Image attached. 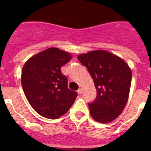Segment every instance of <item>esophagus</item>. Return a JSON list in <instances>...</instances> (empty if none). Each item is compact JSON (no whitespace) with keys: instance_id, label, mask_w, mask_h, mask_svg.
<instances>
[{"instance_id":"34e87169","label":"esophagus","mask_w":151,"mask_h":151,"mask_svg":"<svg viewBox=\"0 0 151 151\" xmlns=\"http://www.w3.org/2000/svg\"><path fill=\"white\" fill-rule=\"evenodd\" d=\"M77 92H78V93H79V94H80V95H81V94L83 93V88H80V89H79L78 91H77Z\"/></svg>"}]
</instances>
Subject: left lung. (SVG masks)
<instances>
[{"instance_id":"1","label":"left lung","mask_w":151,"mask_h":151,"mask_svg":"<svg viewBox=\"0 0 151 151\" xmlns=\"http://www.w3.org/2000/svg\"><path fill=\"white\" fill-rule=\"evenodd\" d=\"M91 74L97 91L89 104L96 121L108 123L116 119L126 106L130 92L132 70L126 61L106 50H96L77 56Z\"/></svg>"}]
</instances>
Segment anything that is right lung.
<instances>
[{
    "instance_id": "right-lung-1",
    "label": "right lung",
    "mask_w": 151,
    "mask_h": 151,
    "mask_svg": "<svg viewBox=\"0 0 151 151\" xmlns=\"http://www.w3.org/2000/svg\"><path fill=\"white\" fill-rule=\"evenodd\" d=\"M72 58L68 52L50 47L34 55L22 67L21 84L29 104L42 116L57 119L74 104L77 93L68 88L60 68Z\"/></svg>"
}]
</instances>
